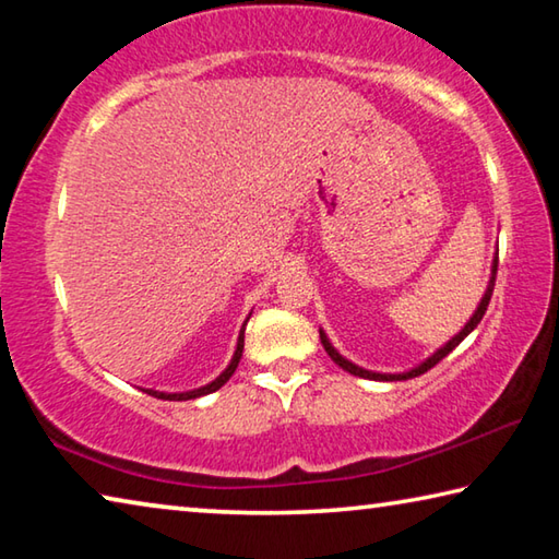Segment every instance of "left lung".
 I'll use <instances>...</instances> for the list:
<instances>
[{
  "label": "left lung",
  "mask_w": 559,
  "mask_h": 559,
  "mask_svg": "<svg viewBox=\"0 0 559 559\" xmlns=\"http://www.w3.org/2000/svg\"><path fill=\"white\" fill-rule=\"evenodd\" d=\"M496 271H498V251H496V257H493V263H490V278H488V286H486V290H484V298H480V302L476 306V310H473V316L466 320V325H463L456 335H453L451 340H447V343H443L441 347H437L433 349V353L427 357V359H421L419 365H414V367H409V370H404V372H374V370H365V367H359V365H355V362H349L347 357H343L337 353V349L333 347V343H330L328 340V335H325V330L320 328V343H323V347H325V353L333 357V362L335 365H340L343 367L345 372H349V374H355V377H362V380H380V382H402V380H412V377H419V374H424L427 370H431L433 365L437 362H441L443 357H447L453 347H456L463 337H468L473 330L478 328V323H480V318L486 316V308H488V302H490V296H493V286H496Z\"/></svg>",
  "instance_id": "8db88e82"
}]
</instances>
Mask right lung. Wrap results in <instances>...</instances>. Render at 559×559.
<instances>
[{"instance_id": "add662e5", "label": "right lung", "mask_w": 559, "mask_h": 559, "mask_svg": "<svg viewBox=\"0 0 559 559\" xmlns=\"http://www.w3.org/2000/svg\"><path fill=\"white\" fill-rule=\"evenodd\" d=\"M251 318V313H249ZM249 318L243 320V325L239 330V337H236V349L231 355V362L224 367V372L216 377V380H212L210 384L204 386H197V390H187V392H159V390H143L147 394L157 396V400H169V402H187V400H197V396H204V394H212L219 390V386H224L226 382H229V377L236 372V367H239V359H241V353H243V330H246V323H249Z\"/></svg>"}]
</instances>
